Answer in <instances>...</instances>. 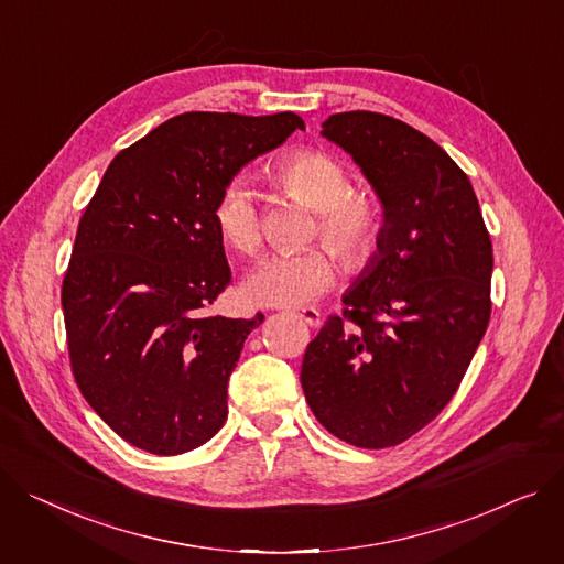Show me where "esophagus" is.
I'll list each match as a JSON object with an SVG mask.
<instances>
[{
    "label": "esophagus",
    "instance_id": "obj_1",
    "mask_svg": "<svg viewBox=\"0 0 564 564\" xmlns=\"http://www.w3.org/2000/svg\"><path fill=\"white\" fill-rule=\"evenodd\" d=\"M296 319H302L304 324H308V326H313V328H317L319 324H322V313L317 311V308H302V311H294L292 313Z\"/></svg>",
    "mask_w": 564,
    "mask_h": 564
}]
</instances>
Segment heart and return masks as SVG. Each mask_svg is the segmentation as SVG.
I'll return each instance as SVG.
<instances>
[{
	"instance_id": "heart-1",
	"label": "heart",
	"mask_w": 564,
	"mask_h": 564,
	"mask_svg": "<svg viewBox=\"0 0 564 564\" xmlns=\"http://www.w3.org/2000/svg\"><path fill=\"white\" fill-rule=\"evenodd\" d=\"M276 178L288 193L317 208L315 234L333 246L345 265L362 268L377 253L386 210L365 187H351L345 163L322 149H296L276 163ZM213 221L229 249L253 256L262 245L256 193L245 176H234L219 191ZM337 256L326 245L272 253L249 274L247 296L258 306H302L322 296L335 281Z\"/></svg>"
}]
</instances>
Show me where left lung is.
Wrapping results in <instances>:
<instances>
[{"mask_svg": "<svg viewBox=\"0 0 564 564\" xmlns=\"http://www.w3.org/2000/svg\"><path fill=\"white\" fill-rule=\"evenodd\" d=\"M322 135L362 170L386 210L381 245L302 362L317 422L354 446L401 444L456 394L490 322L492 242L467 174L422 131L369 110Z\"/></svg>", "mask_w": 564, "mask_h": 564, "instance_id": "8db88e82", "label": "left lung"}]
</instances>
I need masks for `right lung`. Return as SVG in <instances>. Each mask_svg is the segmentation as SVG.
<instances>
[{"instance_id":"add662e5","label":"right lung","mask_w":564,"mask_h":564,"mask_svg":"<svg viewBox=\"0 0 564 564\" xmlns=\"http://www.w3.org/2000/svg\"><path fill=\"white\" fill-rule=\"evenodd\" d=\"M294 129L290 110L183 112L122 149L86 206L61 290L72 373L142 452H193L227 422L229 377L265 315L210 313L231 283L213 206Z\"/></svg>"}]
</instances>
